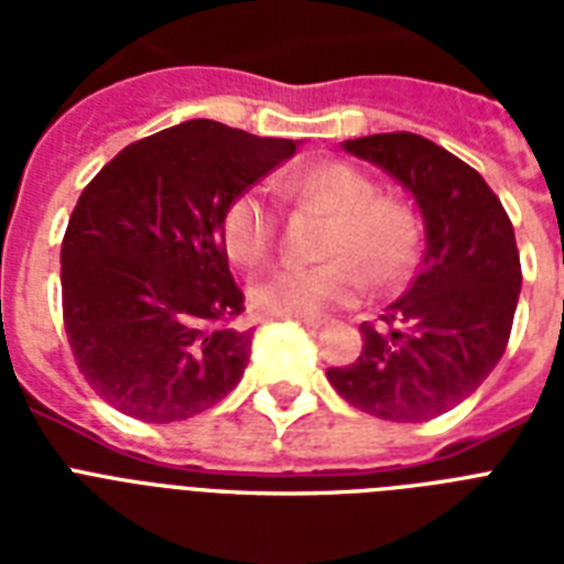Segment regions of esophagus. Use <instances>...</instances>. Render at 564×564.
Listing matches in <instances>:
<instances>
[{"label":"esophagus","instance_id":"34e87169","mask_svg":"<svg viewBox=\"0 0 564 564\" xmlns=\"http://www.w3.org/2000/svg\"><path fill=\"white\" fill-rule=\"evenodd\" d=\"M292 322H299V325L310 327V330H318V327L325 325V322H322V318H316V316H292Z\"/></svg>","mask_w":564,"mask_h":564}]
</instances>
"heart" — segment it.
Wrapping results in <instances>:
<instances>
[{"mask_svg":"<svg viewBox=\"0 0 564 564\" xmlns=\"http://www.w3.org/2000/svg\"><path fill=\"white\" fill-rule=\"evenodd\" d=\"M290 193L330 213L322 239V265H281L251 283L248 299L263 316H322L348 307L371 283L389 286L410 272L419 257L421 228L403 202L383 198L375 181L343 161L301 170L286 181ZM281 216L265 187L230 198L221 216V242L234 263L260 265L274 251Z\"/></svg>","mask_w":564,"mask_h":564,"instance_id":"b5f03b06","label":"heart"}]
</instances>
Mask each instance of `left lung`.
Wrapping results in <instances>:
<instances>
[{
  "mask_svg": "<svg viewBox=\"0 0 564 564\" xmlns=\"http://www.w3.org/2000/svg\"><path fill=\"white\" fill-rule=\"evenodd\" d=\"M343 149L410 189L427 248L380 325H360V357L327 369V380L377 419H436L477 392L507 351L521 292L516 230L480 172L424 137L371 134Z\"/></svg>",
  "mask_w": 564,
  "mask_h": 564,
  "instance_id": "left-lung-1",
  "label": "left lung"
}]
</instances>
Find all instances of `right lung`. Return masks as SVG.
Listing matches in <instances>:
<instances>
[{
	"instance_id": "right-lung-1",
	"label": "right lung",
	"mask_w": 564,
	"mask_h": 564,
	"mask_svg": "<svg viewBox=\"0 0 564 564\" xmlns=\"http://www.w3.org/2000/svg\"><path fill=\"white\" fill-rule=\"evenodd\" d=\"M295 145L189 119L126 145L84 187L61 246L64 327L113 410L170 424L239 383L254 330L234 327L246 299L221 216Z\"/></svg>"
}]
</instances>
